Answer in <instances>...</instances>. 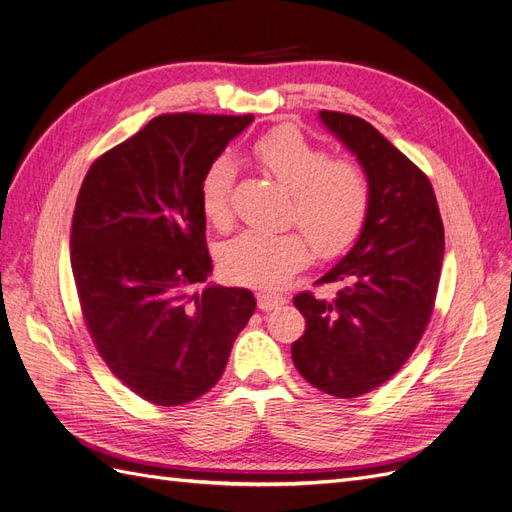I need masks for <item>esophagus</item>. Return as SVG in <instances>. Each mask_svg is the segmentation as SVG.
<instances>
[{
    "label": "esophagus",
    "instance_id": "esophagus-1",
    "mask_svg": "<svg viewBox=\"0 0 512 512\" xmlns=\"http://www.w3.org/2000/svg\"><path fill=\"white\" fill-rule=\"evenodd\" d=\"M256 299H258V309H262V312H271V309L286 303V297L282 292H269V290L258 292Z\"/></svg>",
    "mask_w": 512,
    "mask_h": 512
}]
</instances>
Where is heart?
<instances>
[{
  "label": "heart",
  "instance_id": "heart-1",
  "mask_svg": "<svg viewBox=\"0 0 512 512\" xmlns=\"http://www.w3.org/2000/svg\"><path fill=\"white\" fill-rule=\"evenodd\" d=\"M260 170L288 188L286 222L301 230H247L222 252V267L230 280L252 286H277L303 267L309 241L318 254L331 256L359 235L371 205V183L365 168L350 158H329L327 149L290 126L262 134L247 149ZM235 166L213 160L200 179V209L211 226L228 230L232 224Z\"/></svg>",
  "mask_w": 512,
  "mask_h": 512
}]
</instances>
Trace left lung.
<instances>
[{"mask_svg":"<svg viewBox=\"0 0 512 512\" xmlns=\"http://www.w3.org/2000/svg\"><path fill=\"white\" fill-rule=\"evenodd\" d=\"M371 183L361 237L316 282L333 299L299 292L305 333L292 344L299 374L318 391L361 397L391 380L421 342L436 305L444 226L429 177L365 119L320 111Z\"/></svg>","mask_w":512,"mask_h":512,"instance_id":"8db88e82","label":"left lung"}]
</instances>
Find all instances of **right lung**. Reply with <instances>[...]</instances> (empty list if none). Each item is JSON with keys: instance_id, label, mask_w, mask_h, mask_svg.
I'll list each match as a JSON object with an SVG mask.
<instances>
[{"instance_id": "1", "label": "right lung", "mask_w": 512, "mask_h": 512, "mask_svg": "<svg viewBox=\"0 0 512 512\" xmlns=\"http://www.w3.org/2000/svg\"><path fill=\"white\" fill-rule=\"evenodd\" d=\"M254 115L166 113L89 166L70 265L85 327L113 376L156 406L205 395L256 309L213 269L200 179Z\"/></svg>"}]
</instances>
